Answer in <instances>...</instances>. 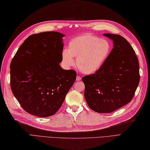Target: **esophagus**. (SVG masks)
I'll return each mask as SVG.
<instances>
[{
    "mask_svg": "<svg viewBox=\"0 0 150 150\" xmlns=\"http://www.w3.org/2000/svg\"><path fill=\"white\" fill-rule=\"evenodd\" d=\"M80 80H81V78L80 77V76H78L77 77H76V81H80Z\"/></svg>",
    "mask_w": 150,
    "mask_h": 150,
    "instance_id": "esophagus-1",
    "label": "esophagus"
}]
</instances>
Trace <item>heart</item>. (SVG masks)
Listing matches in <instances>:
<instances>
[{
	"mask_svg": "<svg viewBox=\"0 0 150 150\" xmlns=\"http://www.w3.org/2000/svg\"><path fill=\"white\" fill-rule=\"evenodd\" d=\"M111 46L107 40L96 35L85 34L73 38L69 43L68 49L62 52V63L66 68L76 65L84 74L97 72L107 60Z\"/></svg>",
	"mask_w": 150,
	"mask_h": 150,
	"instance_id": "obj_1",
	"label": "heart"
}]
</instances>
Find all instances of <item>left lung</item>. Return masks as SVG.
<instances>
[{"mask_svg": "<svg viewBox=\"0 0 150 150\" xmlns=\"http://www.w3.org/2000/svg\"><path fill=\"white\" fill-rule=\"evenodd\" d=\"M113 41L107 60L93 74L82 78L88 106L99 113L117 110L129 103L139 83V64L135 51L117 34H104Z\"/></svg>", "mask_w": 150, "mask_h": 150, "instance_id": "1", "label": "left lung"}]
</instances>
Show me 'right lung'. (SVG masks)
<instances>
[{"label":"right lung","instance_id":"add662e5","mask_svg":"<svg viewBox=\"0 0 150 150\" xmlns=\"http://www.w3.org/2000/svg\"><path fill=\"white\" fill-rule=\"evenodd\" d=\"M64 35L51 31L25 40L10 64V85L24 110L38 117L55 114L74 84L76 72L59 64Z\"/></svg>","mask_w":150,"mask_h":150}]
</instances>
